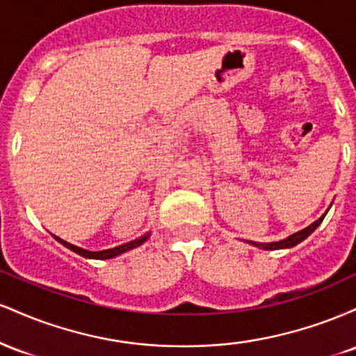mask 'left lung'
Wrapping results in <instances>:
<instances>
[{
    "instance_id": "8db88e82",
    "label": "left lung",
    "mask_w": 356,
    "mask_h": 356,
    "mask_svg": "<svg viewBox=\"0 0 356 356\" xmlns=\"http://www.w3.org/2000/svg\"><path fill=\"white\" fill-rule=\"evenodd\" d=\"M323 218H325V214L321 216L320 219L318 220H314L313 224H309L308 227H305V229H301V231H298V232H295V234H291L289 236V238H286V239H283V241H277V243H269V244H263V243H252L251 241V244L252 246H257V248H263V249H283V248H293V246H296L298 243H301V241L303 239H306L308 238L309 234H312V232L316 229L318 226H320V222L323 220Z\"/></svg>"
}]
</instances>
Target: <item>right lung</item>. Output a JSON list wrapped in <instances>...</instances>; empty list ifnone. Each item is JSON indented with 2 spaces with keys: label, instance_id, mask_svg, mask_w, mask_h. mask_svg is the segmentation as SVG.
Listing matches in <instances>:
<instances>
[{
  "label": "right lung",
  "instance_id": "add662e5",
  "mask_svg": "<svg viewBox=\"0 0 356 356\" xmlns=\"http://www.w3.org/2000/svg\"><path fill=\"white\" fill-rule=\"evenodd\" d=\"M147 238H149V234H144V236H142V238H138L136 241H130V243L122 244V246H117V248H113V249H105V251H87V249H81L79 246H73V244L67 243V241L56 238V236H55V239L58 241V243L63 244L65 248L72 249L73 252H76V254H80V256H83V257H92V259H110V257H115L118 254H122V252L129 251V249H134V248L140 246L142 243H145Z\"/></svg>",
  "mask_w": 356,
  "mask_h": 356
}]
</instances>
